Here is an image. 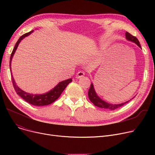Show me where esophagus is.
<instances>
[{
  "label": "esophagus",
  "mask_w": 155,
  "mask_h": 155,
  "mask_svg": "<svg viewBox=\"0 0 155 155\" xmlns=\"http://www.w3.org/2000/svg\"><path fill=\"white\" fill-rule=\"evenodd\" d=\"M84 75H85V73H84V71H78V72L77 73L76 78H81V77H84Z\"/></svg>",
  "instance_id": "34e87169"
}]
</instances>
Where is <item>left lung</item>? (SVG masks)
I'll list each match as a JSON object with an SVG mask.
<instances>
[{"instance_id":"1","label":"left lung","mask_w":155,"mask_h":155,"mask_svg":"<svg viewBox=\"0 0 155 155\" xmlns=\"http://www.w3.org/2000/svg\"><path fill=\"white\" fill-rule=\"evenodd\" d=\"M126 38L127 40L129 41H131L134 43L135 44H136L140 48H141V46L140 44L139 41L138 39L135 37L132 36L131 34H129V32H126ZM88 98L90 99V101L94 104V105H95V106L97 107H99L102 109H108V110H115L117 109L120 107L123 106L124 104L128 103L130 101L131 99H134L135 97H134L133 98H132L131 99H130L128 101H126L125 102L123 103H121L119 104H110L108 103L107 102H105L104 101H103L102 99H101L100 97H99V95L97 94L95 91V88L94 87V85L92 83L91 85V87L89 88L88 92Z\"/></svg>"}]
</instances>
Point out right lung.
<instances>
[{
    "mask_svg": "<svg viewBox=\"0 0 155 155\" xmlns=\"http://www.w3.org/2000/svg\"><path fill=\"white\" fill-rule=\"evenodd\" d=\"M33 31H31L28 32V33H26L23 35L22 36H21L18 39L17 43H15V45L13 49V51L11 53V58H10L9 65H10L11 71V61L13 58V56L19 46V44L24 38H26L29 35H30ZM11 73H12V71H11ZM12 84L16 93H17L21 97V98H22L24 101H26L27 102L33 105H36V106H42V105H46L52 104L56 99H58L59 98V97L61 95V93L65 89V88L67 87V86L70 82H71L72 79L69 78L67 80H65L64 81H61V82H59L58 84L56 85L53 89H51L50 91L43 94H31L24 92L17 85H16V83L15 82L12 75Z\"/></svg>",
    "mask_w": 155,
    "mask_h": 155,
    "instance_id": "obj_1",
    "label": "right lung"
}]
</instances>
